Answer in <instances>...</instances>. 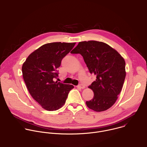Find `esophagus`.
Segmentation results:
<instances>
[{
	"instance_id": "obj_1",
	"label": "esophagus",
	"mask_w": 147,
	"mask_h": 147,
	"mask_svg": "<svg viewBox=\"0 0 147 147\" xmlns=\"http://www.w3.org/2000/svg\"><path fill=\"white\" fill-rule=\"evenodd\" d=\"M77 88H81V89H84V88H85V85H84L83 84H80L77 86Z\"/></svg>"
}]
</instances>
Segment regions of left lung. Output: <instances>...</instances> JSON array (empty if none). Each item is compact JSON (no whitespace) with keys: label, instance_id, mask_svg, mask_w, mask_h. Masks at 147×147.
Returning a JSON list of instances; mask_svg holds the SVG:
<instances>
[{"label":"left lung","instance_id":"obj_1","mask_svg":"<svg viewBox=\"0 0 147 147\" xmlns=\"http://www.w3.org/2000/svg\"><path fill=\"white\" fill-rule=\"evenodd\" d=\"M81 54L90 73L96 76L88 88L94 92L93 99L86 102L94 111H106L118 99L125 78V61L108 44L97 41H81L70 52Z\"/></svg>","mask_w":147,"mask_h":147}]
</instances>
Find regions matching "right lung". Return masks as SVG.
<instances>
[{
	"instance_id": "obj_1",
	"label": "right lung",
	"mask_w": 147,
	"mask_h": 147,
	"mask_svg": "<svg viewBox=\"0 0 147 147\" xmlns=\"http://www.w3.org/2000/svg\"><path fill=\"white\" fill-rule=\"evenodd\" d=\"M76 42H55L42 45L33 52L22 67V76L33 98L45 110L55 111L65 103L72 85L55 81L62 59Z\"/></svg>"
}]
</instances>
